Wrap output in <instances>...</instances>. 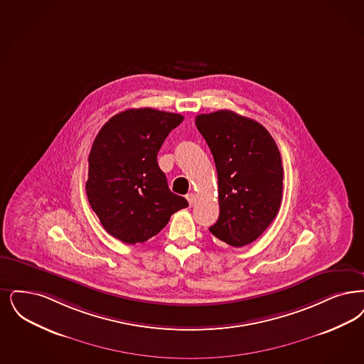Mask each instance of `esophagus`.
I'll return each instance as SVG.
<instances>
[{"label":"esophagus","mask_w":364,"mask_h":364,"mask_svg":"<svg viewBox=\"0 0 364 364\" xmlns=\"http://www.w3.org/2000/svg\"><path fill=\"white\" fill-rule=\"evenodd\" d=\"M187 200H188L189 205H193L195 202H196L195 193H188V195H187Z\"/></svg>","instance_id":"obj_1"}]
</instances>
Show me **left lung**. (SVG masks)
<instances>
[{
  "label": "left lung",
  "mask_w": 364,
  "mask_h": 364,
  "mask_svg": "<svg viewBox=\"0 0 364 364\" xmlns=\"http://www.w3.org/2000/svg\"><path fill=\"white\" fill-rule=\"evenodd\" d=\"M218 172L219 218L210 232L234 247L257 240L277 217L283 166L271 134L229 109L195 119Z\"/></svg>",
  "instance_id": "left-lung-1"
}]
</instances>
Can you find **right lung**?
Listing matches in <instances>:
<instances>
[{
  "mask_svg": "<svg viewBox=\"0 0 364 364\" xmlns=\"http://www.w3.org/2000/svg\"><path fill=\"white\" fill-rule=\"evenodd\" d=\"M184 117L153 108H131L111 117L89 153L87 196L102 228L124 244L160 233L188 202L168 187L157 153Z\"/></svg>",
  "mask_w": 364,
  "mask_h": 364,
  "instance_id": "add662e5",
  "label": "right lung"
}]
</instances>
